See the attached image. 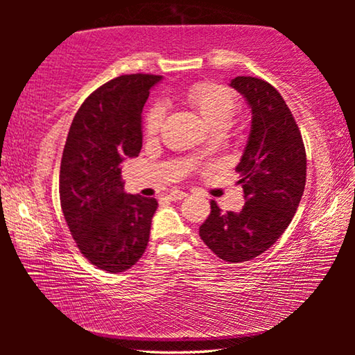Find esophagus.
<instances>
[{"mask_svg": "<svg viewBox=\"0 0 355 355\" xmlns=\"http://www.w3.org/2000/svg\"><path fill=\"white\" fill-rule=\"evenodd\" d=\"M188 196V192H183V191H172L171 194H169V199L171 200H182V199H184V197Z\"/></svg>", "mask_w": 355, "mask_h": 355, "instance_id": "obj_1", "label": "esophagus"}]
</instances>
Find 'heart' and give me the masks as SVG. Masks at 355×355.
Segmentation results:
<instances>
[{
    "instance_id": "obj_1",
    "label": "heart",
    "mask_w": 355,
    "mask_h": 355,
    "mask_svg": "<svg viewBox=\"0 0 355 355\" xmlns=\"http://www.w3.org/2000/svg\"><path fill=\"white\" fill-rule=\"evenodd\" d=\"M183 100L194 110L199 117L205 122L207 127L211 131L224 130L230 120L233 119L238 107V101L235 95L224 86L214 83H197L184 92ZM164 120V110L159 105L153 106L147 112L146 133L148 136H155L159 133L161 125ZM199 153H205V147L197 148Z\"/></svg>"
}]
</instances>
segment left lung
I'll return each instance as SVG.
<instances>
[{
    "mask_svg": "<svg viewBox=\"0 0 355 355\" xmlns=\"http://www.w3.org/2000/svg\"><path fill=\"white\" fill-rule=\"evenodd\" d=\"M230 86L252 111L249 141L236 166L245 205L239 213H224L211 200L199 235L220 260L243 263L268 250L290 225L304 194L307 156L277 89L254 76H236Z\"/></svg>",
    "mask_w": 355,
    "mask_h": 355,
    "instance_id": "1",
    "label": "left lung"
}]
</instances>
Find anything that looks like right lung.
<instances>
[{
	"instance_id": "add662e5",
	"label": "right lung",
	"mask_w": 355,
	"mask_h": 355,
	"mask_svg": "<svg viewBox=\"0 0 355 355\" xmlns=\"http://www.w3.org/2000/svg\"><path fill=\"white\" fill-rule=\"evenodd\" d=\"M158 75H122L84 100L65 142L59 197L81 254L107 272H123L147 249L158 202L123 191L122 164L142 147V107Z\"/></svg>"
}]
</instances>
